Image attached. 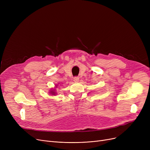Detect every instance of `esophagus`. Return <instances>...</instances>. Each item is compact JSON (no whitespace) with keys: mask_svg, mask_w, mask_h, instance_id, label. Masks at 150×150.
Here are the masks:
<instances>
[{"mask_svg":"<svg viewBox=\"0 0 150 150\" xmlns=\"http://www.w3.org/2000/svg\"><path fill=\"white\" fill-rule=\"evenodd\" d=\"M74 81L75 82H78V81H79V78H78V76H75V77L74 78Z\"/></svg>","mask_w":150,"mask_h":150,"instance_id":"esophagus-1","label":"esophagus"}]
</instances>
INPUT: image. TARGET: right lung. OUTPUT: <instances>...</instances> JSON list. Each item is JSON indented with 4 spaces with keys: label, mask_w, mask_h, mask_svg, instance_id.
<instances>
[{
    "label": "right lung",
    "mask_w": 150,
    "mask_h": 150,
    "mask_svg": "<svg viewBox=\"0 0 150 150\" xmlns=\"http://www.w3.org/2000/svg\"><path fill=\"white\" fill-rule=\"evenodd\" d=\"M51 92H52L51 93H53V95H54V93H54V92H53V91H52Z\"/></svg>",
    "instance_id": "obj_1"
}]
</instances>
